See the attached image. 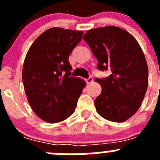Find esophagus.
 I'll return each mask as SVG.
<instances>
[{
  "mask_svg": "<svg viewBox=\"0 0 160 160\" xmlns=\"http://www.w3.org/2000/svg\"><path fill=\"white\" fill-rule=\"evenodd\" d=\"M86 82H87V84H90V83H91L93 82V77L92 76H90V77L88 78L86 80Z\"/></svg>",
  "mask_w": 160,
  "mask_h": 160,
  "instance_id": "esophagus-1",
  "label": "esophagus"
}]
</instances>
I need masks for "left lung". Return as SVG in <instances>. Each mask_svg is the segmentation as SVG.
Listing matches in <instances>:
<instances>
[{"mask_svg": "<svg viewBox=\"0 0 160 160\" xmlns=\"http://www.w3.org/2000/svg\"><path fill=\"white\" fill-rule=\"evenodd\" d=\"M82 38L97 58L98 69L111 75L95 81L102 92L94 100L104 118L122 122L136 113L148 85V67L140 46L128 31L115 26L87 31Z\"/></svg>", "mask_w": 160, "mask_h": 160, "instance_id": "obj_1", "label": "left lung"}]
</instances>
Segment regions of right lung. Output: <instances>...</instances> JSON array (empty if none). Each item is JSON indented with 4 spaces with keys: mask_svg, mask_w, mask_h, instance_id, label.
Here are the masks:
<instances>
[{
    "mask_svg": "<svg viewBox=\"0 0 160 160\" xmlns=\"http://www.w3.org/2000/svg\"><path fill=\"white\" fill-rule=\"evenodd\" d=\"M82 31L51 28L29 48L22 70L25 94L32 111L50 123L63 121L75 110L85 82L70 76L69 56Z\"/></svg>",
    "mask_w": 160,
    "mask_h": 160,
    "instance_id": "right-lung-1",
    "label": "right lung"
}]
</instances>
